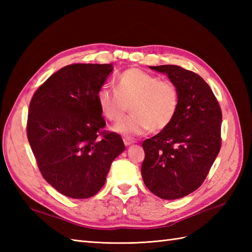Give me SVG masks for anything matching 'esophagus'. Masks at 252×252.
<instances>
[{"mask_svg":"<svg viewBox=\"0 0 252 252\" xmlns=\"http://www.w3.org/2000/svg\"><path fill=\"white\" fill-rule=\"evenodd\" d=\"M123 143H125L126 146H130V145H132L133 143H134V141H133L132 138H130V137H125V138H123Z\"/></svg>","mask_w":252,"mask_h":252,"instance_id":"1","label":"esophagus"}]
</instances>
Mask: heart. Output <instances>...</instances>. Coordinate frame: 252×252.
I'll return each instance as SVG.
<instances>
[{
	"instance_id": "heart-1",
	"label": "heart",
	"mask_w": 252,
	"mask_h": 252,
	"mask_svg": "<svg viewBox=\"0 0 252 252\" xmlns=\"http://www.w3.org/2000/svg\"><path fill=\"white\" fill-rule=\"evenodd\" d=\"M101 114L109 121L120 120L129 105L132 114L114 126L115 132L135 136L160 131L173 121L179 108V91L169 80L160 79L138 68H131L116 78V90L101 87L97 95Z\"/></svg>"
}]
</instances>
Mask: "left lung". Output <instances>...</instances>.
<instances>
[{
  "mask_svg": "<svg viewBox=\"0 0 252 252\" xmlns=\"http://www.w3.org/2000/svg\"><path fill=\"white\" fill-rule=\"evenodd\" d=\"M149 68L174 83L179 108L165 129L143 142L142 178L161 199H179L202 184L220 152L222 112L212 90L197 73L174 65Z\"/></svg>",
  "mask_w": 252,
  "mask_h": 252,
  "instance_id": "left-lung-1",
  "label": "left lung"
}]
</instances>
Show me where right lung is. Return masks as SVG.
<instances>
[{
  "mask_svg": "<svg viewBox=\"0 0 252 252\" xmlns=\"http://www.w3.org/2000/svg\"><path fill=\"white\" fill-rule=\"evenodd\" d=\"M112 63H73L53 73L30 101L27 136L42 176L76 199L104 186L111 162L125 151L122 138L103 131L98 90Z\"/></svg>",
  "mask_w": 252,
  "mask_h": 252,
  "instance_id": "add662e5",
  "label": "right lung"
}]
</instances>
